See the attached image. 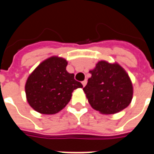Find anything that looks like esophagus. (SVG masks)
Instances as JSON below:
<instances>
[{
	"mask_svg": "<svg viewBox=\"0 0 154 154\" xmlns=\"http://www.w3.org/2000/svg\"><path fill=\"white\" fill-rule=\"evenodd\" d=\"M82 86H83V87H85V86L87 85V80H84L83 82H82Z\"/></svg>",
	"mask_w": 154,
	"mask_h": 154,
	"instance_id": "obj_1",
	"label": "esophagus"
}]
</instances>
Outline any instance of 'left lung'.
I'll use <instances>...</instances> for the list:
<instances>
[{
	"mask_svg": "<svg viewBox=\"0 0 154 154\" xmlns=\"http://www.w3.org/2000/svg\"><path fill=\"white\" fill-rule=\"evenodd\" d=\"M90 73L91 77L83 91L93 109L110 115L121 111L130 104L132 82L121 66L100 61Z\"/></svg>",
	"mask_w": 154,
	"mask_h": 154,
	"instance_id": "1",
	"label": "left lung"
}]
</instances>
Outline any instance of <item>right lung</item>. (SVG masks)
Returning a JSON list of instances; mask_svg holds the SVG:
<instances>
[{
  "mask_svg": "<svg viewBox=\"0 0 154 154\" xmlns=\"http://www.w3.org/2000/svg\"><path fill=\"white\" fill-rule=\"evenodd\" d=\"M67 62L56 56L42 62L29 76L25 83L26 98L37 112L53 115L70 101L75 89L82 87L66 70Z\"/></svg>",
  "mask_w": 154,
  "mask_h": 154,
  "instance_id": "1",
  "label": "right lung"
}]
</instances>
